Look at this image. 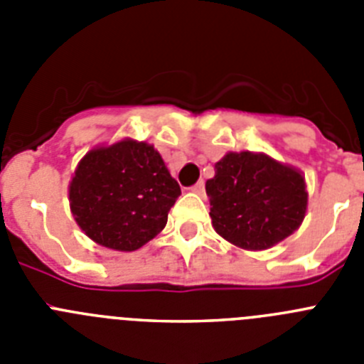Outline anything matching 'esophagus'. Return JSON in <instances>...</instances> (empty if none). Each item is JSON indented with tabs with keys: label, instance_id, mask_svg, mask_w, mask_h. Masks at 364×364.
<instances>
[{
	"label": "esophagus",
	"instance_id": "1",
	"mask_svg": "<svg viewBox=\"0 0 364 364\" xmlns=\"http://www.w3.org/2000/svg\"><path fill=\"white\" fill-rule=\"evenodd\" d=\"M193 191L195 193H198V195H204V182H202V180H198L197 184L193 186Z\"/></svg>",
	"mask_w": 364,
	"mask_h": 364
}]
</instances>
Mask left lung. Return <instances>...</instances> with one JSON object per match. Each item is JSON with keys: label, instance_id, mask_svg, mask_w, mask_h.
I'll return each instance as SVG.
<instances>
[{"label": "left lung", "instance_id": "8db88e82", "mask_svg": "<svg viewBox=\"0 0 364 364\" xmlns=\"http://www.w3.org/2000/svg\"><path fill=\"white\" fill-rule=\"evenodd\" d=\"M205 193L215 231L252 252L290 237L306 215L304 176L264 153H228L215 164Z\"/></svg>", "mask_w": 364, "mask_h": 364}]
</instances>
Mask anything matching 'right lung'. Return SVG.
Wrapping results in <instances>:
<instances>
[{"instance_id":"add662e5","label":"right lung","mask_w":364,"mask_h":364,"mask_svg":"<svg viewBox=\"0 0 364 364\" xmlns=\"http://www.w3.org/2000/svg\"><path fill=\"white\" fill-rule=\"evenodd\" d=\"M178 195V182L159 151L131 138L89 151L69 186L76 224L96 244L117 252H134L154 239Z\"/></svg>"}]
</instances>
